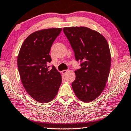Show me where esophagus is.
Segmentation results:
<instances>
[{
	"label": "esophagus",
	"mask_w": 131,
	"mask_h": 131,
	"mask_svg": "<svg viewBox=\"0 0 131 131\" xmlns=\"http://www.w3.org/2000/svg\"><path fill=\"white\" fill-rule=\"evenodd\" d=\"M67 72H68V70H63V71H61V73H62V74L65 75V74H67Z\"/></svg>",
	"instance_id": "esophagus-1"
}]
</instances>
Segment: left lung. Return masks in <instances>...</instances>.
Instances as JSON below:
<instances>
[{
	"label": "left lung",
	"instance_id": "obj_1",
	"mask_svg": "<svg viewBox=\"0 0 131 131\" xmlns=\"http://www.w3.org/2000/svg\"><path fill=\"white\" fill-rule=\"evenodd\" d=\"M63 31L81 67L75 71L72 89L82 101L91 102L102 93L108 79L111 64L109 45L104 36L88 27H64Z\"/></svg>",
	"mask_w": 131,
	"mask_h": 131
}]
</instances>
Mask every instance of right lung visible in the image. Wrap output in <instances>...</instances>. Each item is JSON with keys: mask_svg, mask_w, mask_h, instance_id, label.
<instances>
[{"mask_svg": "<svg viewBox=\"0 0 131 131\" xmlns=\"http://www.w3.org/2000/svg\"><path fill=\"white\" fill-rule=\"evenodd\" d=\"M62 30L52 28L34 32L25 39L20 48L17 63L23 86L38 102L47 103L57 95L61 76L53 66L49 55L53 43Z\"/></svg>", "mask_w": 131, "mask_h": 131, "instance_id": "1", "label": "right lung"}]
</instances>
